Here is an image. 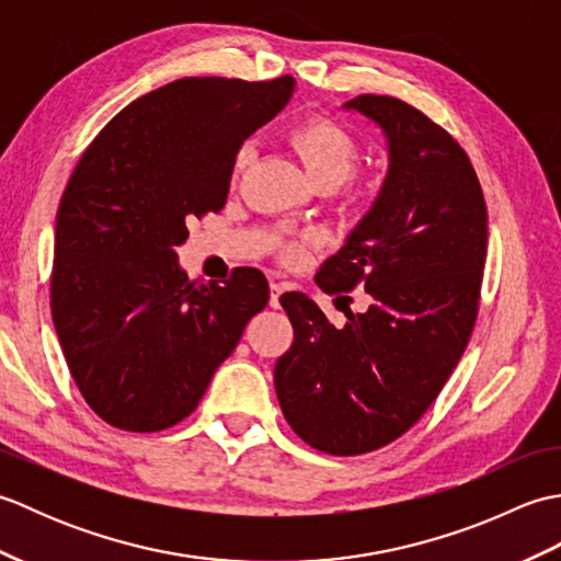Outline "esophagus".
Masks as SVG:
<instances>
[{"instance_id":"obj_1","label":"esophagus","mask_w":561,"mask_h":561,"mask_svg":"<svg viewBox=\"0 0 561 561\" xmlns=\"http://www.w3.org/2000/svg\"><path fill=\"white\" fill-rule=\"evenodd\" d=\"M287 291V284H279V282H272L270 284V306L272 308H279V296Z\"/></svg>"}]
</instances>
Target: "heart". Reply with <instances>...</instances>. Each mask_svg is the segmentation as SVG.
Instances as JSON below:
<instances>
[{"label":"heart","mask_w":561,"mask_h":561,"mask_svg":"<svg viewBox=\"0 0 561 561\" xmlns=\"http://www.w3.org/2000/svg\"><path fill=\"white\" fill-rule=\"evenodd\" d=\"M289 145L301 159L306 175L311 178L316 187H337L340 183L347 185L352 197L374 195L378 181L374 175H356L352 178V169L356 161V141L347 129L335 125L325 117H308V121L294 125L289 133ZM250 153L243 151L236 161V175L245 169ZM304 255L301 245H291L287 250L289 260H299Z\"/></svg>","instance_id":"b5f03b06"}]
</instances>
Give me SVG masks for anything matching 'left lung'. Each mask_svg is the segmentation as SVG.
I'll return each instance as SVG.
<instances>
[{
	"label": "left lung",
	"mask_w": 561,
	"mask_h": 561,
	"mask_svg": "<svg viewBox=\"0 0 561 561\" xmlns=\"http://www.w3.org/2000/svg\"><path fill=\"white\" fill-rule=\"evenodd\" d=\"M380 127L388 173L371 209L316 284L364 289V313L328 323L306 294H282L294 344L274 366L289 426L330 456H359L402 436L428 410L468 347L486 257V205L468 153L392 96L342 105ZM350 299V296H344Z\"/></svg>",
	"instance_id": "1"
}]
</instances>
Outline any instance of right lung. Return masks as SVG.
<instances>
[{"label": "right lung", "mask_w": 561, "mask_h": 561, "mask_svg": "<svg viewBox=\"0 0 561 561\" xmlns=\"http://www.w3.org/2000/svg\"><path fill=\"white\" fill-rule=\"evenodd\" d=\"M294 79L185 77L133 101L83 151L57 209L53 323L103 422L161 432L193 412L248 320L267 306L255 267L190 282L187 221L226 205L236 153Z\"/></svg>", "instance_id": "1"}]
</instances>
